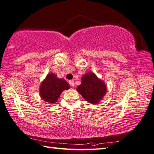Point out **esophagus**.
<instances>
[{
	"label": "esophagus",
	"mask_w": 154,
	"mask_h": 154,
	"mask_svg": "<svg viewBox=\"0 0 154 154\" xmlns=\"http://www.w3.org/2000/svg\"><path fill=\"white\" fill-rule=\"evenodd\" d=\"M69 84L70 85V86H71V87H74V86H75V83H74V81H73V80H69Z\"/></svg>",
	"instance_id": "obj_1"
}]
</instances>
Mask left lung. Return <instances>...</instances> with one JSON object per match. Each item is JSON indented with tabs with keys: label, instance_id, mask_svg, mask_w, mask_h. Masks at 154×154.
I'll return each mask as SVG.
<instances>
[{
	"label": "left lung",
	"instance_id": "left-lung-1",
	"mask_svg": "<svg viewBox=\"0 0 154 154\" xmlns=\"http://www.w3.org/2000/svg\"><path fill=\"white\" fill-rule=\"evenodd\" d=\"M76 90L88 103L96 104L106 94L107 87L93 72H88L82 75L81 85L78 86Z\"/></svg>",
	"mask_w": 154,
	"mask_h": 154
}]
</instances>
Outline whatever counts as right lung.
<instances>
[{
    "mask_svg": "<svg viewBox=\"0 0 154 154\" xmlns=\"http://www.w3.org/2000/svg\"><path fill=\"white\" fill-rule=\"evenodd\" d=\"M69 88L70 86L66 80L58 79L56 74L49 73L40 85V97L48 103H55L61 93Z\"/></svg>",
    "mask_w": 154,
    "mask_h": 154,
    "instance_id": "right-lung-1",
    "label": "right lung"
}]
</instances>
